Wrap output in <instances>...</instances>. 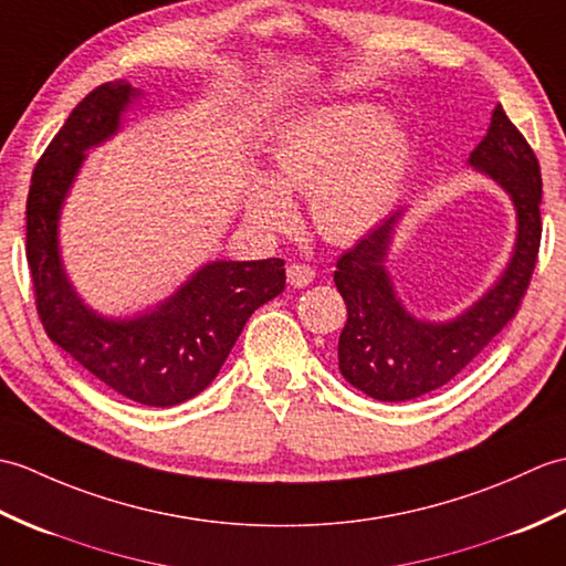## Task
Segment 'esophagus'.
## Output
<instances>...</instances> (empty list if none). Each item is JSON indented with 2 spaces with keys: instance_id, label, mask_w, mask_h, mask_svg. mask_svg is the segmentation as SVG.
Segmentation results:
<instances>
[{
  "instance_id": "34e87169",
  "label": "esophagus",
  "mask_w": 566,
  "mask_h": 566,
  "mask_svg": "<svg viewBox=\"0 0 566 566\" xmlns=\"http://www.w3.org/2000/svg\"><path fill=\"white\" fill-rule=\"evenodd\" d=\"M285 273H287V283L293 287H305L315 281V269L307 266V263H291Z\"/></svg>"
}]
</instances>
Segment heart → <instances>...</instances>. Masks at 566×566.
Here are the masks:
<instances>
[{
  "mask_svg": "<svg viewBox=\"0 0 566 566\" xmlns=\"http://www.w3.org/2000/svg\"><path fill=\"white\" fill-rule=\"evenodd\" d=\"M409 159L401 125L368 104L326 106L293 120L271 149L273 179L256 177L247 212L259 228L293 220L287 193H310V216L334 242L370 232L395 206Z\"/></svg>",
  "mask_w": 566,
  "mask_h": 566,
  "instance_id": "1",
  "label": "heart"
}]
</instances>
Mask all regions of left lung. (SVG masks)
<instances>
[{"label":"left lung","instance_id":"8db88e82","mask_svg":"<svg viewBox=\"0 0 566 566\" xmlns=\"http://www.w3.org/2000/svg\"><path fill=\"white\" fill-rule=\"evenodd\" d=\"M470 167L511 196L518 234L504 275L460 317L423 322L409 315L397 297L385 261L401 212L382 220L336 261L334 283L348 310L338 336V370L373 399L405 401L453 380L516 317L528 291L543 234V179L528 140L501 106L470 155Z\"/></svg>","mask_w":566,"mask_h":566}]
</instances>
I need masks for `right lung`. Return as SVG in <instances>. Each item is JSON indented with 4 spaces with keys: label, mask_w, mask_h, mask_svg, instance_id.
Here are the masks:
<instances>
[{
    "label": "right lung",
    "mask_w": 566,
    "mask_h": 566,
    "mask_svg": "<svg viewBox=\"0 0 566 566\" xmlns=\"http://www.w3.org/2000/svg\"><path fill=\"white\" fill-rule=\"evenodd\" d=\"M137 96L128 82L96 86L45 147L27 200V259L50 342L137 405L174 407L216 380L247 319L283 293L285 261L206 263L165 303L133 319H106L82 303L60 259L62 200L86 149L116 135Z\"/></svg>",
    "instance_id": "right-lung-1"
}]
</instances>
